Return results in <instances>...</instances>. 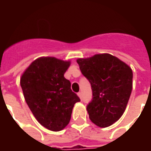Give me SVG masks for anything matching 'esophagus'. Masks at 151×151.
Here are the masks:
<instances>
[{
  "label": "esophagus",
  "mask_w": 151,
  "mask_h": 151,
  "mask_svg": "<svg viewBox=\"0 0 151 151\" xmlns=\"http://www.w3.org/2000/svg\"><path fill=\"white\" fill-rule=\"evenodd\" d=\"M78 96L81 98V100L82 99V93L81 92H78Z\"/></svg>",
  "instance_id": "esophagus-1"
}]
</instances>
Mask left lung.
I'll return each mask as SVG.
<instances>
[{
  "label": "left lung",
  "mask_w": 151,
  "mask_h": 151,
  "mask_svg": "<svg viewBox=\"0 0 151 151\" xmlns=\"http://www.w3.org/2000/svg\"><path fill=\"white\" fill-rule=\"evenodd\" d=\"M76 61L91 86L92 100L86 106L89 118L101 128L112 125L124 113L130 97L131 68L109 54L95 55Z\"/></svg>",
  "instance_id": "8db88e82"
}]
</instances>
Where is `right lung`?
I'll list each match as a JSON object with an SVG mask.
<instances>
[{"label":"right lung","instance_id":"right-lung-1","mask_svg":"<svg viewBox=\"0 0 151 151\" xmlns=\"http://www.w3.org/2000/svg\"><path fill=\"white\" fill-rule=\"evenodd\" d=\"M70 65L55 57H41L23 72L20 84L27 104L38 122L52 131L69 124L79 96L71 91L64 75Z\"/></svg>","mask_w":151,"mask_h":151}]
</instances>
